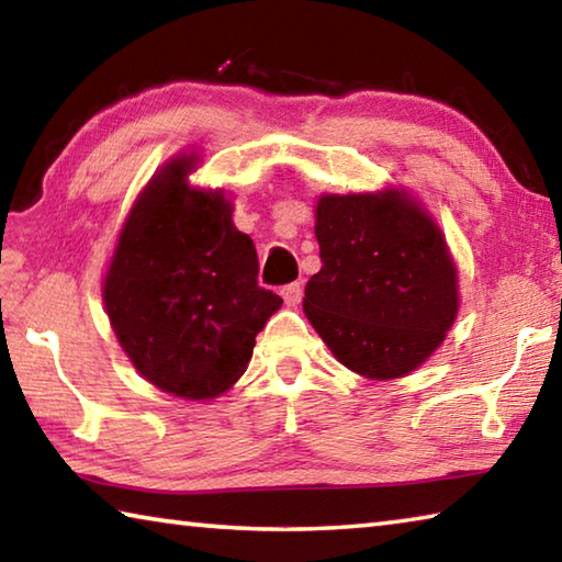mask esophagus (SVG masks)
Returning a JSON list of instances; mask_svg holds the SVG:
<instances>
[{
  "label": "esophagus",
  "instance_id": "esophagus-1",
  "mask_svg": "<svg viewBox=\"0 0 562 562\" xmlns=\"http://www.w3.org/2000/svg\"><path fill=\"white\" fill-rule=\"evenodd\" d=\"M282 300H284V304H288V307H297V304L302 302V284L300 282L284 284Z\"/></svg>",
  "mask_w": 562,
  "mask_h": 562
}]
</instances>
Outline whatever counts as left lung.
Masks as SVG:
<instances>
[{"label": "left lung", "mask_w": 562, "mask_h": 562, "mask_svg": "<svg viewBox=\"0 0 562 562\" xmlns=\"http://www.w3.org/2000/svg\"><path fill=\"white\" fill-rule=\"evenodd\" d=\"M322 270L304 314L346 369L369 379L415 371L457 316V272L440 228L413 201L383 193L322 196Z\"/></svg>", "instance_id": "8db88e82"}]
</instances>
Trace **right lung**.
Segmentation results:
<instances>
[{"label": "right lung", "instance_id": "add662e5", "mask_svg": "<svg viewBox=\"0 0 562 562\" xmlns=\"http://www.w3.org/2000/svg\"><path fill=\"white\" fill-rule=\"evenodd\" d=\"M167 167L120 233L105 310L135 369L171 395L203 401L236 383L282 297L258 284V252L221 191L183 187Z\"/></svg>", "mask_w": 562, "mask_h": 562}]
</instances>
